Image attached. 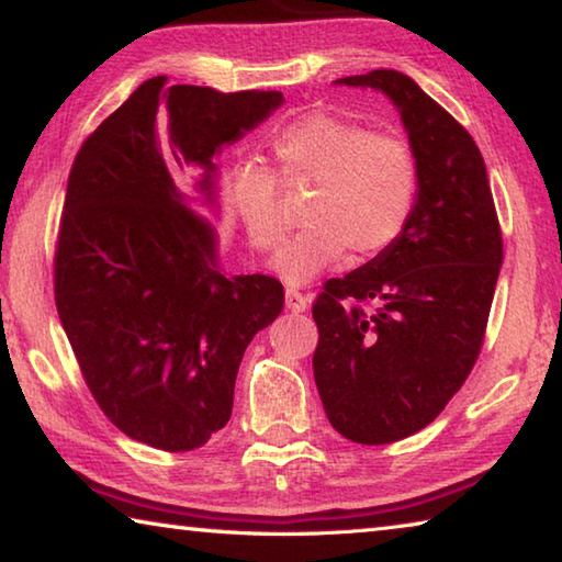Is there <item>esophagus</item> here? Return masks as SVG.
I'll use <instances>...</instances> for the list:
<instances>
[{
	"instance_id": "esophagus-1",
	"label": "esophagus",
	"mask_w": 562,
	"mask_h": 562,
	"mask_svg": "<svg viewBox=\"0 0 562 562\" xmlns=\"http://www.w3.org/2000/svg\"><path fill=\"white\" fill-rule=\"evenodd\" d=\"M284 304H288V310L294 312V315H300V312H304V310L310 307V300L304 297L300 290L288 288V290H284Z\"/></svg>"
}]
</instances>
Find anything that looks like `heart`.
Wrapping results in <instances>:
<instances>
[{"mask_svg":"<svg viewBox=\"0 0 562 562\" xmlns=\"http://www.w3.org/2000/svg\"><path fill=\"white\" fill-rule=\"evenodd\" d=\"M274 172L284 183H315L302 231L274 255V270L292 284L307 282L345 258H376L412 221L418 193V158L402 133L312 111L270 138ZM227 205L247 240L270 252L288 233L280 186L270 168L252 160L227 173Z\"/></svg>","mask_w":562,"mask_h":562,"instance_id":"1","label":"heart"}]
</instances>
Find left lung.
I'll use <instances>...</instances> for the list:
<instances>
[{
    "instance_id": "1",
    "label": "left lung",
    "mask_w": 562,
    "mask_h": 562,
    "mask_svg": "<svg viewBox=\"0 0 562 562\" xmlns=\"http://www.w3.org/2000/svg\"><path fill=\"white\" fill-rule=\"evenodd\" d=\"M337 83L396 103L418 158L416 205L402 237L331 278L312 304V357L329 424L379 446L429 426L463 386L486 337L503 237L471 133L406 74L374 69Z\"/></svg>"
}]
</instances>
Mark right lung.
<instances>
[{
  "label": "right lung",
  "instance_id": "obj_1",
  "mask_svg": "<svg viewBox=\"0 0 562 562\" xmlns=\"http://www.w3.org/2000/svg\"><path fill=\"white\" fill-rule=\"evenodd\" d=\"M280 91L140 83L74 158L54 250V300L81 376L109 422L160 451H193L233 412L252 337L282 312L270 274L225 278L215 233L168 173L203 166L258 126ZM169 140H165V136Z\"/></svg>",
  "mask_w": 562,
  "mask_h": 562
}]
</instances>
